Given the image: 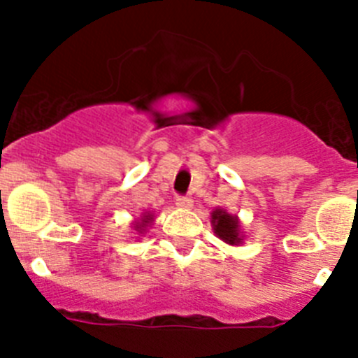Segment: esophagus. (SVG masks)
Here are the masks:
<instances>
[{"label": "esophagus", "mask_w": 358, "mask_h": 358, "mask_svg": "<svg viewBox=\"0 0 358 358\" xmlns=\"http://www.w3.org/2000/svg\"><path fill=\"white\" fill-rule=\"evenodd\" d=\"M176 204L179 208H185V210H188V208L194 206V199L188 197V195H177Z\"/></svg>", "instance_id": "34e87169"}]
</instances>
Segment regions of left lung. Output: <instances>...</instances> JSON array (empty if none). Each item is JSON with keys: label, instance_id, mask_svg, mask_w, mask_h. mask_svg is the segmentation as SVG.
<instances>
[{"label": "left lung", "instance_id": "obj_1", "mask_svg": "<svg viewBox=\"0 0 358 358\" xmlns=\"http://www.w3.org/2000/svg\"><path fill=\"white\" fill-rule=\"evenodd\" d=\"M211 222H213V229L217 233L218 238H222L224 242L227 243H240L242 238H240V233H238V220L236 217L229 215L227 211L224 210H215L213 215H211Z\"/></svg>", "mask_w": 358, "mask_h": 358}]
</instances>
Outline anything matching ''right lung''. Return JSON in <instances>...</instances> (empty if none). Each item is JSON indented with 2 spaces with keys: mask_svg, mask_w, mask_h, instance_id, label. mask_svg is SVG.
I'll return each instance as SVG.
<instances>
[{
  "mask_svg": "<svg viewBox=\"0 0 358 358\" xmlns=\"http://www.w3.org/2000/svg\"><path fill=\"white\" fill-rule=\"evenodd\" d=\"M150 220H152L150 215H143V218H141V222L136 224V229H138V231H140V233H141V231H143V227L147 226V224L150 222Z\"/></svg>",
  "mask_w": 358,
  "mask_h": 358,
  "instance_id": "1",
  "label": "right lung"
}]
</instances>
